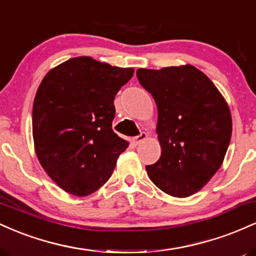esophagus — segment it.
Returning a JSON list of instances; mask_svg holds the SVG:
<instances>
[{
  "label": "esophagus",
  "mask_w": 256,
  "mask_h": 256,
  "mask_svg": "<svg viewBox=\"0 0 256 256\" xmlns=\"http://www.w3.org/2000/svg\"><path fill=\"white\" fill-rule=\"evenodd\" d=\"M146 138V132H140V134H138V136L132 138V143H134V146H137V144H140V142H143V140H144Z\"/></svg>",
  "instance_id": "1"
}]
</instances>
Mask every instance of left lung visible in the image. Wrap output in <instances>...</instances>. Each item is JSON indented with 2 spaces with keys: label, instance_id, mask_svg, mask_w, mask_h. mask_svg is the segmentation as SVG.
<instances>
[{
  "label": "left lung",
  "instance_id": "obj_1",
  "mask_svg": "<svg viewBox=\"0 0 256 256\" xmlns=\"http://www.w3.org/2000/svg\"><path fill=\"white\" fill-rule=\"evenodd\" d=\"M136 76L158 107L161 156L146 166L149 178L164 192L188 198L222 166L231 140L230 110L210 78L190 64L140 68Z\"/></svg>",
  "mask_w": 256,
  "mask_h": 256
}]
</instances>
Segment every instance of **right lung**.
Returning a JSON list of instances; mask_svg holds the SVG:
<instances>
[{"label": "right lung", "instance_id": "1", "mask_svg": "<svg viewBox=\"0 0 256 256\" xmlns=\"http://www.w3.org/2000/svg\"><path fill=\"white\" fill-rule=\"evenodd\" d=\"M134 72L80 56L43 78L32 108L34 148L44 171L64 192H96L128 148L112 122L116 95Z\"/></svg>", "mask_w": 256, "mask_h": 256}]
</instances>
